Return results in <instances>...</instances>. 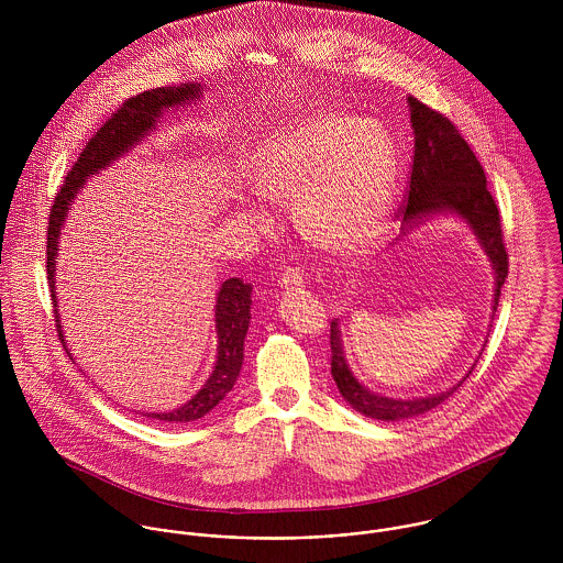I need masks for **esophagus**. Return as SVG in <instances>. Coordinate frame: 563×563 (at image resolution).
<instances>
[{"label":"esophagus","instance_id":"34e87169","mask_svg":"<svg viewBox=\"0 0 563 563\" xmlns=\"http://www.w3.org/2000/svg\"><path fill=\"white\" fill-rule=\"evenodd\" d=\"M303 273L299 268H286L282 273V279H279V286L284 290H301L303 288Z\"/></svg>","mask_w":563,"mask_h":563}]
</instances>
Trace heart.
I'll return each mask as SVG.
<instances>
[{"instance_id":"obj_1","label":"heart","mask_w":563,"mask_h":563,"mask_svg":"<svg viewBox=\"0 0 563 563\" xmlns=\"http://www.w3.org/2000/svg\"><path fill=\"white\" fill-rule=\"evenodd\" d=\"M395 143L377 119L344 112L301 117L264 139L251 164L260 195L295 203L303 239L322 251L351 255L375 241L397 192ZM241 212L257 228L271 223L251 199Z\"/></svg>"}]
</instances>
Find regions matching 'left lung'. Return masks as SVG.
I'll return each mask as SVG.
<instances>
[{
  "instance_id": "obj_1",
  "label": "left lung",
  "mask_w": 563,
  "mask_h": 563,
  "mask_svg": "<svg viewBox=\"0 0 563 563\" xmlns=\"http://www.w3.org/2000/svg\"><path fill=\"white\" fill-rule=\"evenodd\" d=\"M407 106H409V121L413 130V161H411L407 203L402 208V236L438 214H451V217H457L462 223H466L489 260V266L494 273L492 310L496 312L509 262H507V251H505L503 232H500L498 208L487 190L483 166L473 154L471 145L462 139V134L444 114L427 108L416 97H407ZM329 340H331V375L342 399L355 411L375 420L395 422V420L420 416L438 407L440 402L446 401L462 384L460 382L446 393H438L429 397H416V399L384 397L379 393L368 390L353 375L344 353L340 319L331 321ZM473 368L468 371V375L473 373Z\"/></svg>"
}]
</instances>
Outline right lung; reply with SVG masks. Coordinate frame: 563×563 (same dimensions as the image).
Instances as JSON below:
<instances>
[{
	"label": "right lung",
	"mask_w": 563,
	"mask_h": 563,
	"mask_svg": "<svg viewBox=\"0 0 563 563\" xmlns=\"http://www.w3.org/2000/svg\"><path fill=\"white\" fill-rule=\"evenodd\" d=\"M203 92V86L197 81L181 84V86H162L145 90L132 99H128L88 141L80 154V161L74 164L69 170L54 206L49 212V225H47V279H49V292L54 301V317L58 335L65 342L60 312H58V297H56V262H58V244L60 234L67 223V214L78 197L86 181L103 170L106 166H112L119 158H123L128 152H132L136 145H141L152 132L158 130L162 114L173 108H184L192 101H197ZM251 286L242 284L239 277H232L221 284L217 292V306H214V322H217V362L206 379V384L197 390L190 401L170 409V411H154L145 413L147 418H156L170 424H184L197 418H203L210 413L219 402L228 397V393L234 388L239 375H241L242 357H244V338L251 319ZM69 353V349H67ZM71 355V353H69ZM74 360V357H71Z\"/></svg>",
	"instance_id": "right-lung-1"
}]
</instances>
